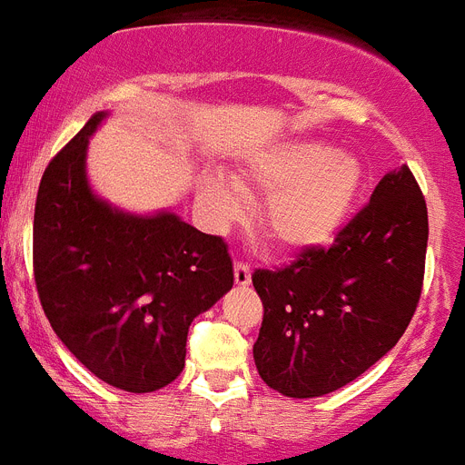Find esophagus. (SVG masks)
I'll list each match as a JSON object with an SVG mask.
<instances>
[{
    "label": "esophagus",
    "mask_w": 465,
    "mask_h": 465,
    "mask_svg": "<svg viewBox=\"0 0 465 465\" xmlns=\"http://www.w3.org/2000/svg\"><path fill=\"white\" fill-rule=\"evenodd\" d=\"M233 282H236L238 287H248V284L252 282V271H250L248 263H233Z\"/></svg>",
    "instance_id": "esophagus-1"
}]
</instances>
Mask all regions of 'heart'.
I'll use <instances>...</instances> for the list:
<instances>
[{"instance_id":"heart-1","label":"heart","mask_w":465,"mask_h":465,"mask_svg":"<svg viewBox=\"0 0 465 465\" xmlns=\"http://www.w3.org/2000/svg\"><path fill=\"white\" fill-rule=\"evenodd\" d=\"M363 166L350 153L324 141H284L250 162L241 187L266 196L259 223L263 236L282 252H308L326 245L352 215L363 190ZM203 211L215 224L238 220L241 194L229 178L208 173L199 185Z\"/></svg>"}]
</instances>
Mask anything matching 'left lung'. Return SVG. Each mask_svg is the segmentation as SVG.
<instances>
[{"label":"left lung","mask_w":465,"mask_h":465,"mask_svg":"<svg viewBox=\"0 0 465 465\" xmlns=\"http://www.w3.org/2000/svg\"><path fill=\"white\" fill-rule=\"evenodd\" d=\"M426 241V202L403 164L378 183L331 248L254 271L263 322L252 354L263 382L290 399H315L380 361L415 315Z\"/></svg>","instance_id":"1"}]
</instances>
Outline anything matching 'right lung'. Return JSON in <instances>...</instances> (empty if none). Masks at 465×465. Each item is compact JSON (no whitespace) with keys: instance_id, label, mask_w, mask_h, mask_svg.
Returning a JSON list of instances; mask_svg holds the SVG:
<instances>
[{"instance_id":"add662e5","label":"right lung","mask_w":465,"mask_h":465,"mask_svg":"<svg viewBox=\"0 0 465 465\" xmlns=\"http://www.w3.org/2000/svg\"><path fill=\"white\" fill-rule=\"evenodd\" d=\"M108 111L57 153L35 208V278L53 331L115 389L148 394L185 368L196 315L233 284L223 238L178 213L113 206L87 178V145Z\"/></svg>"}]
</instances>
